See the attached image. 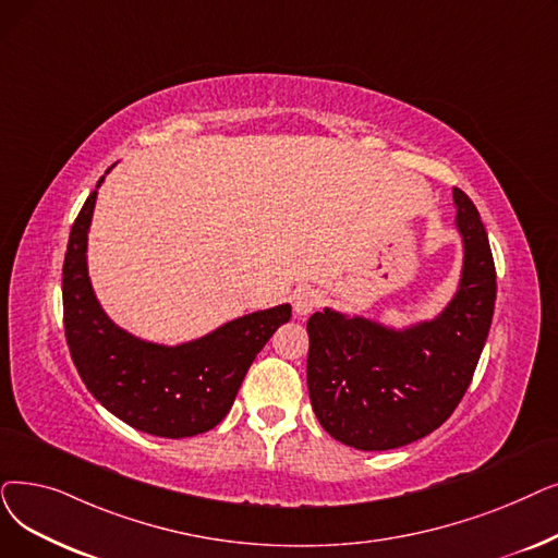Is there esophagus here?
Segmentation results:
<instances>
[{
  "label": "esophagus",
  "mask_w": 558,
  "mask_h": 558,
  "mask_svg": "<svg viewBox=\"0 0 558 558\" xmlns=\"http://www.w3.org/2000/svg\"><path fill=\"white\" fill-rule=\"evenodd\" d=\"M322 303H324L322 292H317V289H303V292H299L294 299V312L299 317H307V314H312Z\"/></svg>",
  "instance_id": "1"
}]
</instances>
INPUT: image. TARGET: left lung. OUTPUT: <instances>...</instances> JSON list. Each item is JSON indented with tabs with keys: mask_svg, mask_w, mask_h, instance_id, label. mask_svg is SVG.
<instances>
[{
	"mask_svg": "<svg viewBox=\"0 0 558 558\" xmlns=\"http://www.w3.org/2000/svg\"><path fill=\"white\" fill-rule=\"evenodd\" d=\"M463 244L456 292L433 319L403 328L332 307L307 322V392L337 442L385 451L442 426L468 392L493 324L497 276L474 203L453 189Z\"/></svg>",
	"mask_w": 558,
	"mask_h": 558,
	"instance_id": "8db88e82",
	"label": "left lung"
}]
</instances>
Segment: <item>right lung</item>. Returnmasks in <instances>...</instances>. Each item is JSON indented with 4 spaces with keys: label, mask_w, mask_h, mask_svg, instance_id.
Segmentation results:
<instances>
[{
    "label": "right lung",
    "mask_w": 558,
    "mask_h": 558,
    "mask_svg": "<svg viewBox=\"0 0 558 558\" xmlns=\"http://www.w3.org/2000/svg\"><path fill=\"white\" fill-rule=\"evenodd\" d=\"M102 182L105 175L70 230L63 262V326L72 362L88 392L118 420L159 438H191L230 413L255 355L292 319V305L244 314L180 344L148 342L120 328L88 276V232Z\"/></svg>",
    "instance_id": "add662e5"
}]
</instances>
